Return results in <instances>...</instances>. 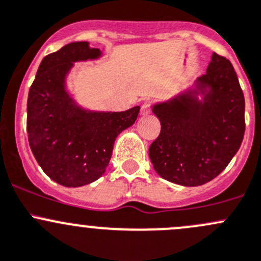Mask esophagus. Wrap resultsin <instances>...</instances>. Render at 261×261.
I'll use <instances>...</instances> for the list:
<instances>
[{
	"label": "esophagus",
	"instance_id": "34e87169",
	"mask_svg": "<svg viewBox=\"0 0 261 261\" xmlns=\"http://www.w3.org/2000/svg\"><path fill=\"white\" fill-rule=\"evenodd\" d=\"M150 112H151V106H150L149 102H145V103H144L143 106H141V109H140V115L146 116V115H149Z\"/></svg>",
	"mask_w": 261,
	"mask_h": 261
}]
</instances>
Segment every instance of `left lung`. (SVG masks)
<instances>
[{"label":"left lung","instance_id":"left-lung-1","mask_svg":"<svg viewBox=\"0 0 261 261\" xmlns=\"http://www.w3.org/2000/svg\"><path fill=\"white\" fill-rule=\"evenodd\" d=\"M152 112L162 130L149 156L155 172L172 183L197 187L212 180L243 143V89L230 60L216 53L193 88L154 105Z\"/></svg>","mask_w":261,"mask_h":261}]
</instances>
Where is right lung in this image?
I'll use <instances>...</instances> for the list:
<instances>
[{"instance_id":"right-lung-1","label":"right lung","mask_w":261,"mask_h":261,"mask_svg":"<svg viewBox=\"0 0 261 261\" xmlns=\"http://www.w3.org/2000/svg\"><path fill=\"white\" fill-rule=\"evenodd\" d=\"M102 51L75 41L41 60L28 97L29 144L46 175L64 187H82L102 177L114 144L138 118L140 106L122 112L88 111L75 103L65 78L75 62Z\"/></svg>"}]
</instances>
